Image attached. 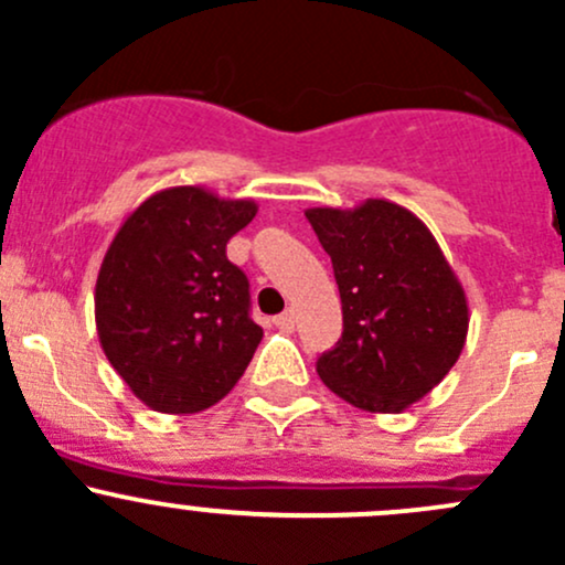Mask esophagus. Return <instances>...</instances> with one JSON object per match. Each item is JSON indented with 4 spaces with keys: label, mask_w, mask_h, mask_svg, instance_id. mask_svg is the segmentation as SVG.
Returning <instances> with one entry per match:
<instances>
[{
    "label": "esophagus",
    "mask_w": 565,
    "mask_h": 565,
    "mask_svg": "<svg viewBox=\"0 0 565 565\" xmlns=\"http://www.w3.org/2000/svg\"><path fill=\"white\" fill-rule=\"evenodd\" d=\"M273 322H276L278 330H287V333H292V330H295V315H292V311H284V315H278L276 319H273Z\"/></svg>",
    "instance_id": "obj_1"
}]
</instances>
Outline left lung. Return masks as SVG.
<instances>
[{
    "mask_svg": "<svg viewBox=\"0 0 565 565\" xmlns=\"http://www.w3.org/2000/svg\"><path fill=\"white\" fill-rule=\"evenodd\" d=\"M333 262L344 333L317 361L335 396L366 413H402L459 361L470 309L429 226L402 204L309 207Z\"/></svg>",
    "mask_w": 565,
    "mask_h": 565,
    "instance_id": "8db88e82",
    "label": "left lung"
}]
</instances>
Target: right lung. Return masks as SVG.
Here are the masks:
<instances>
[{"label":"right lung","instance_id":"obj_1","mask_svg":"<svg viewBox=\"0 0 565 565\" xmlns=\"http://www.w3.org/2000/svg\"><path fill=\"white\" fill-rule=\"evenodd\" d=\"M254 215V199L174 185L147 196L114 235L95 328L114 372L150 409L213 407L254 358L262 328L248 317V278L226 259L230 237Z\"/></svg>","mask_w":565,"mask_h":565}]
</instances>
